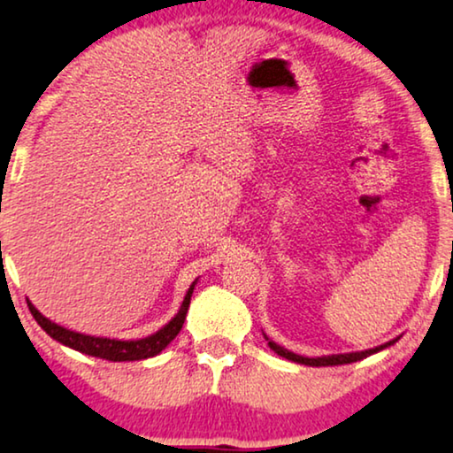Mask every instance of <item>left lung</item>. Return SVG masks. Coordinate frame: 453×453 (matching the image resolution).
Instances as JSON below:
<instances>
[{
	"instance_id": "obj_1",
	"label": "left lung",
	"mask_w": 453,
	"mask_h": 453,
	"mask_svg": "<svg viewBox=\"0 0 453 453\" xmlns=\"http://www.w3.org/2000/svg\"><path fill=\"white\" fill-rule=\"evenodd\" d=\"M265 341H267L269 349H272V351H276V353L280 355V357H286V359H290V362H296V364L316 365V368H319V365H342V364H353V362H359V359L368 357V355L379 353V351H382V349L391 347L393 342H397V339H393V341L385 342V345H379V347H374V349H365V351H355V353H336V355H322V357H303V355H296V353H293V351H288V349L280 347L278 342L269 341L267 336H265Z\"/></svg>"
}]
</instances>
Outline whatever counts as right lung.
I'll return each instance as SVG.
<instances>
[{
  "label": "right lung",
  "mask_w": 453,
  "mask_h": 453,
  "mask_svg": "<svg viewBox=\"0 0 453 453\" xmlns=\"http://www.w3.org/2000/svg\"><path fill=\"white\" fill-rule=\"evenodd\" d=\"M196 282L198 280H194L190 288H188L180 311L175 313V318L171 319L169 324H165L163 328L157 330L150 336H146V339H137V341L104 339V336H89V334H81V332L68 330L65 326H58L56 322H51V319L42 316L39 309L28 299L27 303H28V309H31L33 318H35V322L48 332L51 339L62 342V345L71 347L74 351L91 355V357L108 359V362H135V359H148V357H154V355H158L171 341L175 339L177 334H180L181 326H184L188 307H190V299H192L194 286H196Z\"/></svg>",
  "instance_id": "1"
}]
</instances>
